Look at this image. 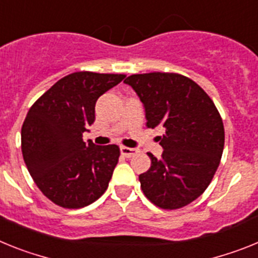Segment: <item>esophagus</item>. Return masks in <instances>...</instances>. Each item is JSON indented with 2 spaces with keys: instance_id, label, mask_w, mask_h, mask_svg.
Masks as SVG:
<instances>
[{
  "instance_id": "34e87169",
  "label": "esophagus",
  "mask_w": 258,
  "mask_h": 258,
  "mask_svg": "<svg viewBox=\"0 0 258 258\" xmlns=\"http://www.w3.org/2000/svg\"><path fill=\"white\" fill-rule=\"evenodd\" d=\"M120 153H122V156L130 158V157H134L135 154H138L139 149H135V148H128V147H120Z\"/></svg>"
}]
</instances>
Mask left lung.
Masks as SVG:
<instances>
[{"label":"left lung","mask_w":258,"mask_h":258,"mask_svg":"<svg viewBox=\"0 0 258 258\" xmlns=\"http://www.w3.org/2000/svg\"><path fill=\"white\" fill-rule=\"evenodd\" d=\"M144 104L147 126L160 127L163 153H152L151 167L139 175L156 207L174 210L204 194L221 162L225 128L212 98L189 78L175 73L135 74L124 80Z\"/></svg>","instance_id":"obj_1"}]
</instances>
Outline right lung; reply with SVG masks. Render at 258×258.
I'll return each mask as SVG.
<instances>
[{"instance_id":"add662e5","label":"right lung","mask_w":258,"mask_h":258,"mask_svg":"<svg viewBox=\"0 0 258 258\" xmlns=\"http://www.w3.org/2000/svg\"><path fill=\"white\" fill-rule=\"evenodd\" d=\"M126 78L78 71L50 87L22 126V153L40 191L55 205L79 209L104 195L119 158L115 144L83 142L95 122L97 98Z\"/></svg>"}]
</instances>
